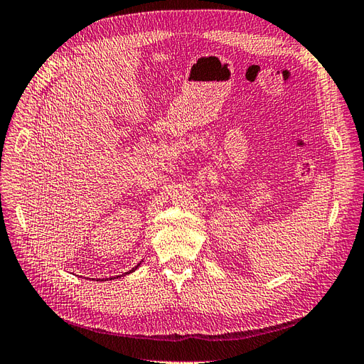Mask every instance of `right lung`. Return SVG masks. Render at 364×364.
Instances as JSON below:
<instances>
[{
	"label": "right lung",
	"instance_id": "obj_1",
	"mask_svg": "<svg viewBox=\"0 0 364 364\" xmlns=\"http://www.w3.org/2000/svg\"><path fill=\"white\" fill-rule=\"evenodd\" d=\"M132 271H133V269H132ZM132 271H130V272H132ZM127 274H129V272H127Z\"/></svg>",
	"mask_w": 364,
	"mask_h": 364
}]
</instances>
